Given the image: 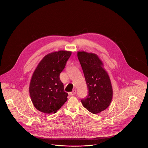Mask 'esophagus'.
I'll list each match as a JSON object with an SVG mask.
<instances>
[{
	"mask_svg": "<svg viewBox=\"0 0 148 148\" xmlns=\"http://www.w3.org/2000/svg\"><path fill=\"white\" fill-rule=\"evenodd\" d=\"M76 90H73V92H71L69 93V95H71V96H73V95H75V94H76Z\"/></svg>",
	"mask_w": 148,
	"mask_h": 148,
	"instance_id": "1",
	"label": "esophagus"
}]
</instances>
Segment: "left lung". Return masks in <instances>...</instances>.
<instances>
[{
  "label": "left lung",
  "instance_id": "1",
  "mask_svg": "<svg viewBox=\"0 0 148 148\" xmlns=\"http://www.w3.org/2000/svg\"><path fill=\"white\" fill-rule=\"evenodd\" d=\"M77 56L88 90V95L81 100L82 103L90 112L98 114L105 110L112 100L110 77L97 54L82 51L77 52Z\"/></svg>",
  "mask_w": 148,
  "mask_h": 148
}]
</instances>
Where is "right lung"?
I'll use <instances>...</instances> for the list:
<instances>
[{"label":"right lung","instance_id":"right-lung-1","mask_svg":"<svg viewBox=\"0 0 148 148\" xmlns=\"http://www.w3.org/2000/svg\"><path fill=\"white\" fill-rule=\"evenodd\" d=\"M71 52L60 50L42 58L32 75L29 94L35 108L45 114L56 113L67 101L68 93L64 91L60 80Z\"/></svg>","mask_w":148,"mask_h":148}]
</instances>
